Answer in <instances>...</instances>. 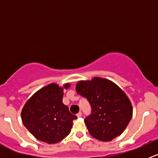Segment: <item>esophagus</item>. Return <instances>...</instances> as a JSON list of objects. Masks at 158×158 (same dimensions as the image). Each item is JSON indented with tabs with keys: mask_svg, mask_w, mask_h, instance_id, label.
Wrapping results in <instances>:
<instances>
[{
	"mask_svg": "<svg viewBox=\"0 0 158 158\" xmlns=\"http://www.w3.org/2000/svg\"><path fill=\"white\" fill-rule=\"evenodd\" d=\"M76 115H77L78 118H80L81 116H82V112H81V111H79V113H77V114H76Z\"/></svg>",
	"mask_w": 158,
	"mask_h": 158,
	"instance_id": "34e87169",
	"label": "esophagus"
}]
</instances>
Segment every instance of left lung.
Segmentation results:
<instances>
[{
  "label": "left lung",
  "mask_w": 158,
  "mask_h": 158,
  "mask_svg": "<svg viewBox=\"0 0 158 158\" xmlns=\"http://www.w3.org/2000/svg\"><path fill=\"white\" fill-rule=\"evenodd\" d=\"M79 95L85 97L91 106V113L85 123L92 137L110 141L120 135L132 117V106L125 92L111 81L94 78L76 85Z\"/></svg>",
  "instance_id": "8db88e82"
}]
</instances>
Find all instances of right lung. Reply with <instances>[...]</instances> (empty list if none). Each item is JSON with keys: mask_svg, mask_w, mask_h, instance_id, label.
Masks as SVG:
<instances>
[{"mask_svg": "<svg viewBox=\"0 0 158 158\" xmlns=\"http://www.w3.org/2000/svg\"><path fill=\"white\" fill-rule=\"evenodd\" d=\"M63 88L52 83L40 89L25 104L22 122L36 139L56 144L71 131L73 121L77 117L63 103Z\"/></svg>", "mask_w": 158, "mask_h": 158, "instance_id": "add662e5", "label": "right lung"}]
</instances>
